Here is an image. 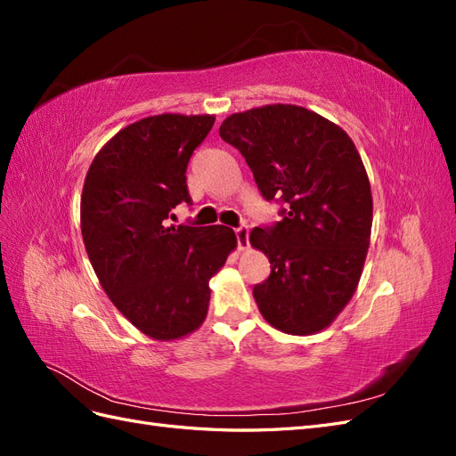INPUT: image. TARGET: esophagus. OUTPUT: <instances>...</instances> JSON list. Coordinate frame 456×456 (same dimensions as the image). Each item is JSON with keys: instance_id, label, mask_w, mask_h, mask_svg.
Instances as JSON below:
<instances>
[{"instance_id": "obj_1", "label": "esophagus", "mask_w": 456, "mask_h": 456, "mask_svg": "<svg viewBox=\"0 0 456 456\" xmlns=\"http://www.w3.org/2000/svg\"><path fill=\"white\" fill-rule=\"evenodd\" d=\"M236 238H238V249L245 251L249 247V228L240 226L236 228Z\"/></svg>"}]
</instances>
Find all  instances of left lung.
Instances as JSON below:
<instances>
[{"mask_svg":"<svg viewBox=\"0 0 456 456\" xmlns=\"http://www.w3.org/2000/svg\"><path fill=\"white\" fill-rule=\"evenodd\" d=\"M218 134L241 151L260 194L285 203L280 223L249 236L272 268L253 289L262 317L289 335L320 333L354 297L370 241L360 151L337 123L295 104L232 114Z\"/></svg>","mask_w":456,"mask_h":456,"instance_id":"8db88e82","label":"left lung"}]
</instances>
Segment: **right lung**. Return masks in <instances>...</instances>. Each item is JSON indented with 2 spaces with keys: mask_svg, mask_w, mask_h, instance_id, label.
<instances>
[{
  "mask_svg": "<svg viewBox=\"0 0 456 456\" xmlns=\"http://www.w3.org/2000/svg\"><path fill=\"white\" fill-rule=\"evenodd\" d=\"M215 116L159 114L116 133L94 156L81 191V236L108 298L154 340L201 327L209 280L238 247L232 228L167 226L190 203L186 167Z\"/></svg>",
  "mask_w": 456,
  "mask_h": 456,
  "instance_id": "add662e5",
  "label": "right lung"
}]
</instances>
